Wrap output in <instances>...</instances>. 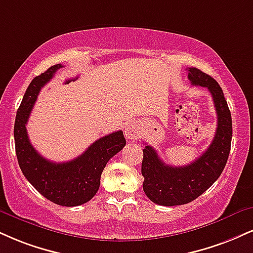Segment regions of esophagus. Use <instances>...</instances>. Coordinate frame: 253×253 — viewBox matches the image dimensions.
Masks as SVG:
<instances>
[{
    "label": "esophagus",
    "instance_id": "1",
    "mask_svg": "<svg viewBox=\"0 0 253 253\" xmlns=\"http://www.w3.org/2000/svg\"><path fill=\"white\" fill-rule=\"evenodd\" d=\"M125 136L128 140L134 141L140 136V127L138 124L135 123H129L125 126Z\"/></svg>",
    "mask_w": 253,
    "mask_h": 253
}]
</instances>
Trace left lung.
<instances>
[{
	"mask_svg": "<svg viewBox=\"0 0 253 253\" xmlns=\"http://www.w3.org/2000/svg\"><path fill=\"white\" fill-rule=\"evenodd\" d=\"M187 72L193 86L206 87L212 94L217 112V129L208 150L185 166L167 165L152 146H145L141 164L142 188L148 199L158 205H184L202 196L220 176L230 154L232 119L223 89L213 78L200 69L191 67Z\"/></svg>",
	"mask_w": 253,
	"mask_h": 253,
	"instance_id": "left-lung-1",
	"label": "left lung"
}]
</instances>
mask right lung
Returning a JSON list of instances; mask_svg holds the SVG:
<instances>
[{
	"instance_id": "1",
	"label": "right lung",
	"mask_w": 253,
	"mask_h": 253,
	"mask_svg": "<svg viewBox=\"0 0 253 253\" xmlns=\"http://www.w3.org/2000/svg\"><path fill=\"white\" fill-rule=\"evenodd\" d=\"M61 65H54L33 79L17 109L14 126L15 150L27 180L44 198L61 206H79L89 202L100 187L106 164L126 145L123 130L93 142L81 156L67 163H53L30 144L26 125L41 88L54 77Z\"/></svg>"
}]
</instances>
